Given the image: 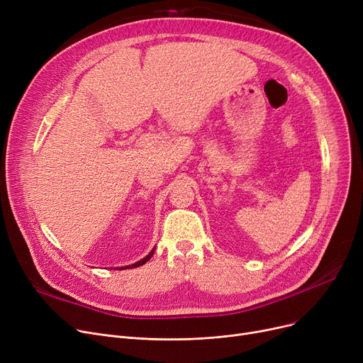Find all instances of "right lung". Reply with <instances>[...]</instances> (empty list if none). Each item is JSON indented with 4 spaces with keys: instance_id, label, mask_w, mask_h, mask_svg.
Returning <instances> with one entry per match:
<instances>
[{
    "instance_id": "1",
    "label": "right lung",
    "mask_w": 363,
    "mask_h": 363,
    "mask_svg": "<svg viewBox=\"0 0 363 363\" xmlns=\"http://www.w3.org/2000/svg\"><path fill=\"white\" fill-rule=\"evenodd\" d=\"M155 250H156V247H155V249H152L144 259H141V260H138V262H135V263H132V264H128V266H121L119 271H121V269H132V268H138V266H143L144 263H147V262L151 259L152 255H155ZM116 269H118V268H116Z\"/></svg>"
}]
</instances>
